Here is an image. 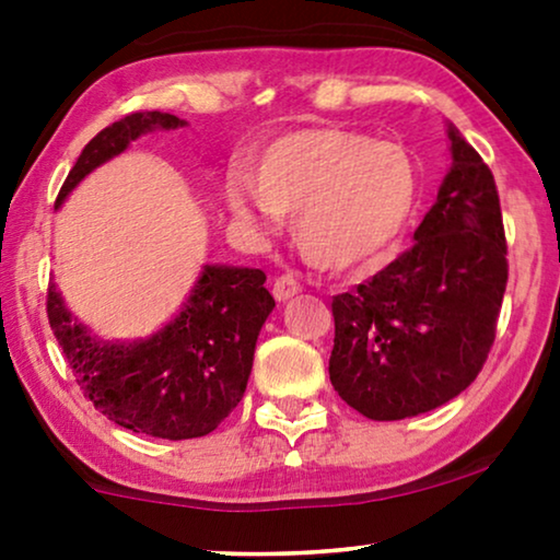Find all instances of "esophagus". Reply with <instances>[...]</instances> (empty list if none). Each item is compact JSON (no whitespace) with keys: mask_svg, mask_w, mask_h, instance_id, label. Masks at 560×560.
Instances as JSON below:
<instances>
[{"mask_svg":"<svg viewBox=\"0 0 560 560\" xmlns=\"http://www.w3.org/2000/svg\"><path fill=\"white\" fill-rule=\"evenodd\" d=\"M301 282H298V278L295 275H280V278H275V282H272V295L278 298V301H290V298L293 295H298L301 293Z\"/></svg>","mask_w":560,"mask_h":560,"instance_id":"1","label":"esophagus"}]
</instances>
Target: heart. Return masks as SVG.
I'll return each mask as SVG.
<instances>
[{"instance_id": "heart-1", "label": "heart", "mask_w": 560, "mask_h": 560, "mask_svg": "<svg viewBox=\"0 0 560 560\" xmlns=\"http://www.w3.org/2000/svg\"><path fill=\"white\" fill-rule=\"evenodd\" d=\"M418 201V171L400 144L349 129H305L265 152L255 186L232 178L226 203L255 229L295 217L298 249L326 270L370 265L393 247Z\"/></svg>"}]
</instances>
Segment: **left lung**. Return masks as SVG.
I'll use <instances>...</instances> for the list:
<instances>
[{
	"label": "left lung",
	"mask_w": 560,
	"mask_h": 560,
	"mask_svg": "<svg viewBox=\"0 0 560 560\" xmlns=\"http://www.w3.org/2000/svg\"><path fill=\"white\" fill-rule=\"evenodd\" d=\"M454 165L412 247L334 295L331 385L372 420L420 416L477 380L508 288L500 196L479 152L448 125Z\"/></svg>",
	"instance_id": "1"
}]
</instances>
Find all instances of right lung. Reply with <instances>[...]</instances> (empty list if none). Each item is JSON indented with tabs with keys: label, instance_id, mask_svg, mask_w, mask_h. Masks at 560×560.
Wrapping results in <instances>:
<instances>
[{
	"label": "right lung",
	"instance_id": "1",
	"mask_svg": "<svg viewBox=\"0 0 560 560\" xmlns=\"http://www.w3.org/2000/svg\"><path fill=\"white\" fill-rule=\"evenodd\" d=\"M186 121L165 112H135L91 140L56 198L66 196L106 160L152 129ZM255 267L206 265L178 316L150 339L104 343L75 324L56 285H48V320L75 382L98 412L135 433L183 441L211 433L242 400L259 328L275 308Z\"/></svg>",
	"mask_w": 560,
	"mask_h": 560
}]
</instances>
